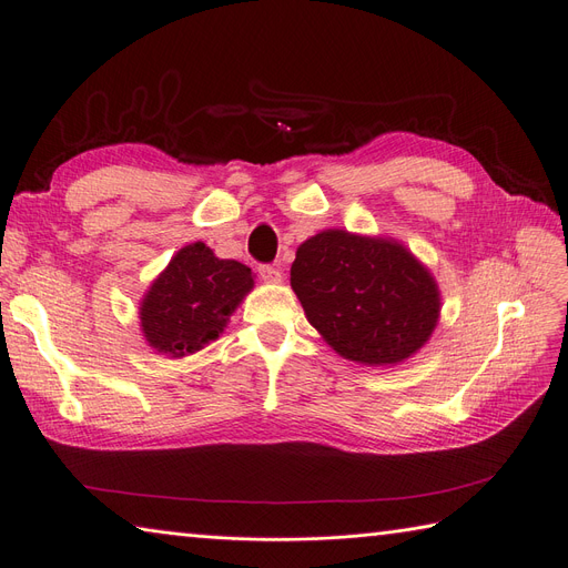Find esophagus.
Here are the masks:
<instances>
[{
  "label": "esophagus",
  "instance_id": "34e87169",
  "mask_svg": "<svg viewBox=\"0 0 568 568\" xmlns=\"http://www.w3.org/2000/svg\"><path fill=\"white\" fill-rule=\"evenodd\" d=\"M257 274H261V280L267 284H280L282 282V270L277 265H261L257 267Z\"/></svg>",
  "mask_w": 568,
  "mask_h": 568
}]
</instances>
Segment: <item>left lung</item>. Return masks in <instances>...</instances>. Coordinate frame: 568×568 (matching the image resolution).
<instances>
[{
    "instance_id": "1",
    "label": "left lung",
    "mask_w": 568,
    "mask_h": 568,
    "mask_svg": "<svg viewBox=\"0 0 568 568\" xmlns=\"http://www.w3.org/2000/svg\"><path fill=\"white\" fill-rule=\"evenodd\" d=\"M291 288L341 357L372 367L415 355L440 315L438 284L403 244L346 230L320 232L298 246Z\"/></svg>"
}]
</instances>
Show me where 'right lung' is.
Here are the masks:
<instances>
[{
  "instance_id": "add662e5",
  "label": "right lung",
  "mask_w": 568,
  "mask_h": 568,
  "mask_svg": "<svg viewBox=\"0 0 568 568\" xmlns=\"http://www.w3.org/2000/svg\"><path fill=\"white\" fill-rule=\"evenodd\" d=\"M253 288L251 267L220 257L201 242L180 248L140 305L151 348L182 357L225 332L230 315Z\"/></svg>"
}]
</instances>
